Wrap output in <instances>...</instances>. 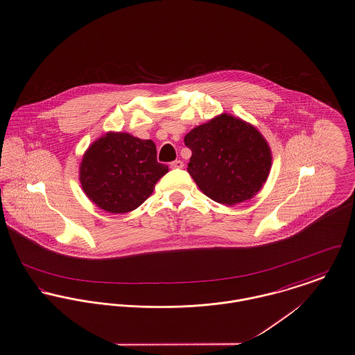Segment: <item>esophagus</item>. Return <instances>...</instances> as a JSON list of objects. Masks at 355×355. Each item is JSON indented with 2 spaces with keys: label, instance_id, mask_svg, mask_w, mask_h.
<instances>
[{
  "label": "esophagus",
  "instance_id": "obj_1",
  "mask_svg": "<svg viewBox=\"0 0 355 355\" xmlns=\"http://www.w3.org/2000/svg\"><path fill=\"white\" fill-rule=\"evenodd\" d=\"M184 166V164L182 160H176V162H171V168H173V169H180V168H183Z\"/></svg>",
  "mask_w": 355,
  "mask_h": 355
}]
</instances>
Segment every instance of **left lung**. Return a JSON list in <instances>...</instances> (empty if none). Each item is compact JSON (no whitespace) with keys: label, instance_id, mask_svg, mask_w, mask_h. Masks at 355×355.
Segmentation results:
<instances>
[{"label":"left lung","instance_id":"8db88e82","mask_svg":"<svg viewBox=\"0 0 355 355\" xmlns=\"http://www.w3.org/2000/svg\"><path fill=\"white\" fill-rule=\"evenodd\" d=\"M193 152L189 173L210 199L233 206L261 190L271 169V149L254 125L221 114L184 137Z\"/></svg>","mask_w":355,"mask_h":355}]
</instances>
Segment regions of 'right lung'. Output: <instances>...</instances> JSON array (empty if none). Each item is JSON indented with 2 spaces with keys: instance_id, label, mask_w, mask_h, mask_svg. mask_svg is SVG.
<instances>
[{
  "instance_id": "right-lung-1",
  "label": "right lung",
  "mask_w": 355,
  "mask_h": 355,
  "mask_svg": "<svg viewBox=\"0 0 355 355\" xmlns=\"http://www.w3.org/2000/svg\"><path fill=\"white\" fill-rule=\"evenodd\" d=\"M168 172L152 139L108 131L94 141L80 164V183L98 209L123 214L141 206Z\"/></svg>"
}]
</instances>
